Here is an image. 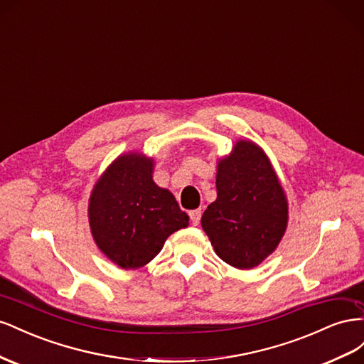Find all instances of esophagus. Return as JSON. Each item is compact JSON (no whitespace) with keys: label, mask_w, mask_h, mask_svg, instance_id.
I'll return each mask as SVG.
<instances>
[{"label":"esophagus","mask_w":364,"mask_h":364,"mask_svg":"<svg viewBox=\"0 0 364 364\" xmlns=\"http://www.w3.org/2000/svg\"><path fill=\"white\" fill-rule=\"evenodd\" d=\"M201 215H203L201 209H198V210H192V212H189V216H191V221H192V224H193V225H198V223H200V220H201Z\"/></svg>","instance_id":"esophagus-1"}]
</instances>
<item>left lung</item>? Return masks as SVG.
<instances>
[{
    "instance_id": "obj_1",
    "label": "left lung",
    "mask_w": 364,
    "mask_h": 364,
    "mask_svg": "<svg viewBox=\"0 0 364 364\" xmlns=\"http://www.w3.org/2000/svg\"><path fill=\"white\" fill-rule=\"evenodd\" d=\"M216 200L201 225L224 262L248 269L261 264L282 240L288 204L267 155L241 140L218 164Z\"/></svg>"
}]
</instances>
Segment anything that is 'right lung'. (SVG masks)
I'll use <instances>...</instances> for the list:
<instances>
[{"instance_id":"1","label":"right lung","mask_w":364,"mask_h":364,"mask_svg":"<svg viewBox=\"0 0 364 364\" xmlns=\"http://www.w3.org/2000/svg\"><path fill=\"white\" fill-rule=\"evenodd\" d=\"M100 250L122 268L146 265L168 236L189 225L173 195L152 181V160L122 155L97 181L88 207Z\"/></svg>"}]
</instances>
